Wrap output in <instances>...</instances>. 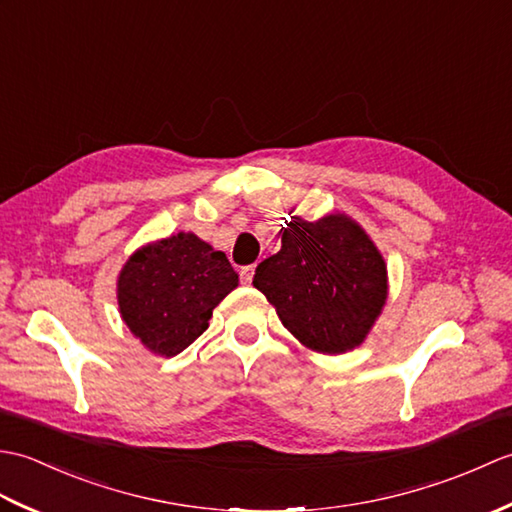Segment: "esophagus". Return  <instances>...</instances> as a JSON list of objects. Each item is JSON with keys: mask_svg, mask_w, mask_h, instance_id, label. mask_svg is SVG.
<instances>
[{"mask_svg": "<svg viewBox=\"0 0 512 512\" xmlns=\"http://www.w3.org/2000/svg\"><path fill=\"white\" fill-rule=\"evenodd\" d=\"M253 275H255V266H244L239 270V279H242V284H250V281H253Z\"/></svg>", "mask_w": 512, "mask_h": 512, "instance_id": "1", "label": "esophagus"}]
</instances>
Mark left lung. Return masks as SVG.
Instances as JSON below:
<instances>
[{"label":"left lung","mask_w":512,"mask_h":512,"mask_svg":"<svg viewBox=\"0 0 512 512\" xmlns=\"http://www.w3.org/2000/svg\"><path fill=\"white\" fill-rule=\"evenodd\" d=\"M253 286L299 343L321 354H343L365 341L383 310L387 266L345 213L317 222L295 215L281 228L279 253L257 266Z\"/></svg>","instance_id":"left-lung-1"}]
</instances>
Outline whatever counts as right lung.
Instances as JSON below:
<instances>
[{
  "label": "right lung",
  "mask_w": 512,
  "mask_h": 512,
  "mask_svg": "<svg viewBox=\"0 0 512 512\" xmlns=\"http://www.w3.org/2000/svg\"><path fill=\"white\" fill-rule=\"evenodd\" d=\"M237 281L222 250L193 233H178L138 248L127 259L116 297L136 339L149 352L169 358L209 328L213 308Z\"/></svg>",
  "instance_id": "1"
}]
</instances>
